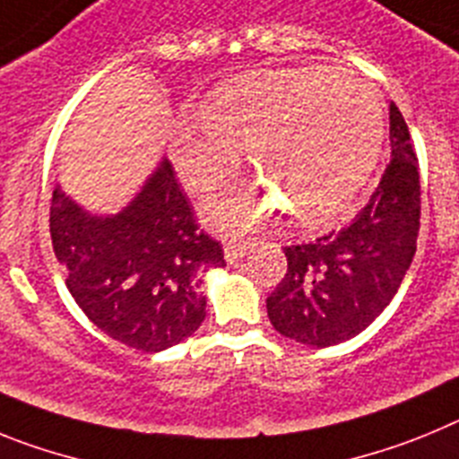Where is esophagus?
Instances as JSON below:
<instances>
[{
    "instance_id": "obj_1",
    "label": "esophagus",
    "mask_w": 459,
    "mask_h": 459,
    "mask_svg": "<svg viewBox=\"0 0 459 459\" xmlns=\"http://www.w3.org/2000/svg\"><path fill=\"white\" fill-rule=\"evenodd\" d=\"M250 246H253V241H248V238H246V241H241V238H227L225 241L227 264H237L238 259L248 253Z\"/></svg>"
}]
</instances>
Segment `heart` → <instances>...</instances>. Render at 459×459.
I'll list each match as a JSON object with an SVG mask.
<instances>
[{"label":"heart","instance_id":"obj_1","mask_svg":"<svg viewBox=\"0 0 459 459\" xmlns=\"http://www.w3.org/2000/svg\"><path fill=\"white\" fill-rule=\"evenodd\" d=\"M384 109L375 89L342 68L299 66L227 84L206 117L186 115L177 128V168L195 193L232 177L241 149L264 184L238 186L211 202L222 227H253L290 211L299 225L338 216L366 184L379 158Z\"/></svg>","mask_w":459,"mask_h":459}]
</instances>
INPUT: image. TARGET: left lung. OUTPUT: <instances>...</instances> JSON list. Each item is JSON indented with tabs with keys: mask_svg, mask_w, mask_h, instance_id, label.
<instances>
[{
	"mask_svg": "<svg viewBox=\"0 0 459 459\" xmlns=\"http://www.w3.org/2000/svg\"><path fill=\"white\" fill-rule=\"evenodd\" d=\"M419 227V160L403 112L391 103V163L370 202L340 232L285 246L287 273L266 299L275 331L312 347L366 331L403 285Z\"/></svg>",
	"mask_w": 459,
	"mask_h": 459,
	"instance_id": "left-lung-1",
	"label": "left lung"
}]
</instances>
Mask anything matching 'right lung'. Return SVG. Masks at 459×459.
I'll list each match as a JSON object with an SVG mask.
<instances>
[{
    "label": "right lung",
    "mask_w": 459,
    "mask_h": 459,
    "mask_svg": "<svg viewBox=\"0 0 459 459\" xmlns=\"http://www.w3.org/2000/svg\"><path fill=\"white\" fill-rule=\"evenodd\" d=\"M50 237L75 303L137 351L168 350L195 333L206 315L200 275L225 266L222 243L200 230L169 160L115 218L87 216L56 188Z\"/></svg>",
    "instance_id": "1"
}]
</instances>
